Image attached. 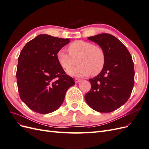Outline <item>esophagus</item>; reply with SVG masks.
I'll list each match as a JSON object with an SVG mask.
<instances>
[{
	"mask_svg": "<svg viewBox=\"0 0 149 149\" xmlns=\"http://www.w3.org/2000/svg\"><path fill=\"white\" fill-rule=\"evenodd\" d=\"M81 81V79H79V78H75L74 79V81H75V83H79V81Z\"/></svg>",
	"mask_w": 149,
	"mask_h": 149,
	"instance_id": "obj_1",
	"label": "esophagus"
}]
</instances>
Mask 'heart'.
<instances>
[{
	"label": "heart",
	"instance_id": "b5f03b06",
	"mask_svg": "<svg viewBox=\"0 0 149 149\" xmlns=\"http://www.w3.org/2000/svg\"><path fill=\"white\" fill-rule=\"evenodd\" d=\"M68 53L60 49L57 53L58 60L63 68L68 70L74 66L78 60V65L68 71L74 76L97 75L102 70L105 64V54L103 49L91 42L76 40L68 46Z\"/></svg>",
	"mask_w": 149,
	"mask_h": 149
}]
</instances>
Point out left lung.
Segmentation results:
<instances>
[{"mask_svg":"<svg viewBox=\"0 0 149 149\" xmlns=\"http://www.w3.org/2000/svg\"><path fill=\"white\" fill-rule=\"evenodd\" d=\"M97 43L105 54L101 73L89 79L91 87L85 94L88 104L100 112H110L127 101L134 84V68L131 55L114 36L101 33L88 37Z\"/></svg>","mask_w":149,"mask_h":149,"instance_id":"8db88e82","label":"left lung"}]
</instances>
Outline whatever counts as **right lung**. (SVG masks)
I'll list each match as a JSON object with an SVG mask.
<instances>
[{"label":"right lung","mask_w":149,"mask_h":149,"mask_svg":"<svg viewBox=\"0 0 149 149\" xmlns=\"http://www.w3.org/2000/svg\"><path fill=\"white\" fill-rule=\"evenodd\" d=\"M68 38L38 35L26 43L18 59L17 81L20 97L30 109L40 114L56 111L66 91L74 84L65 73L57 53Z\"/></svg>","instance_id":"obj_1"}]
</instances>
